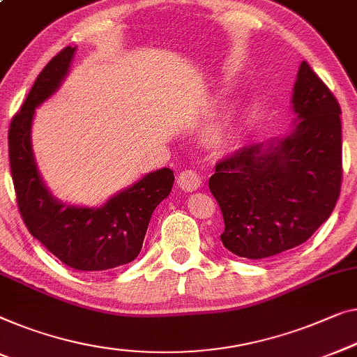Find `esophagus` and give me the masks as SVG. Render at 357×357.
<instances>
[{
    "mask_svg": "<svg viewBox=\"0 0 357 357\" xmlns=\"http://www.w3.org/2000/svg\"><path fill=\"white\" fill-rule=\"evenodd\" d=\"M177 183H178V187L185 191H195L199 188L201 177L198 172H195V170H191V169L182 170L177 177Z\"/></svg>",
    "mask_w": 357,
    "mask_h": 357,
    "instance_id": "34e87169",
    "label": "esophagus"
}]
</instances>
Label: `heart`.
<instances>
[{
    "mask_svg": "<svg viewBox=\"0 0 357 357\" xmlns=\"http://www.w3.org/2000/svg\"><path fill=\"white\" fill-rule=\"evenodd\" d=\"M236 121H238V112H236V109L227 111L225 116L222 117L220 121L215 123V126L209 128L208 137H206V140H208L209 146H213V148L224 146V144L229 142L230 133L234 132V127L236 126Z\"/></svg>",
    "mask_w": 357,
    "mask_h": 357,
    "instance_id": "b5f03b06",
    "label": "heart"
}]
</instances>
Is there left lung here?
I'll use <instances>...</instances> for the list:
<instances>
[{"instance_id": "obj_1", "label": "left lung", "mask_w": 357, "mask_h": 357, "mask_svg": "<svg viewBox=\"0 0 357 357\" xmlns=\"http://www.w3.org/2000/svg\"><path fill=\"white\" fill-rule=\"evenodd\" d=\"M298 121L287 138L243 146L215 164L209 190L224 215L220 240L248 259H264L311 238L342 190V109L303 61L293 90Z\"/></svg>"}]
</instances>
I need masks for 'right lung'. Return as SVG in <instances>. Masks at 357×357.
Returning a JSON list of instances; mask_svg holds the SVG:
<instances>
[{
    "instance_id": "obj_1",
    "label": "right lung",
    "mask_w": 357,
    "mask_h": 357,
    "mask_svg": "<svg viewBox=\"0 0 357 357\" xmlns=\"http://www.w3.org/2000/svg\"><path fill=\"white\" fill-rule=\"evenodd\" d=\"M75 48L61 50L35 80L8 132L9 166L25 227L46 250L74 271H106L140 255L153 211L167 198L174 172H151L98 209L59 203L41 182L35 164L30 126L35 107L53 95L69 70Z\"/></svg>"
}]
</instances>
